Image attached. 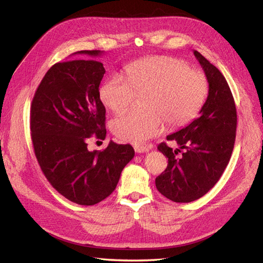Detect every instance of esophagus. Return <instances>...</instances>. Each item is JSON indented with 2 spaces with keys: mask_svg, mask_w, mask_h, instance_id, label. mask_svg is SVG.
<instances>
[{
  "mask_svg": "<svg viewBox=\"0 0 263 263\" xmlns=\"http://www.w3.org/2000/svg\"><path fill=\"white\" fill-rule=\"evenodd\" d=\"M134 149L136 153L138 154H142V153H147V151L149 150L148 147L146 146H142V145H137V146H134Z\"/></svg>",
  "mask_w": 263,
  "mask_h": 263,
  "instance_id": "esophagus-1",
  "label": "esophagus"
}]
</instances>
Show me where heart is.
I'll use <instances>...</instances> for the list:
<instances>
[{
	"label": "heart",
	"mask_w": 263,
	"mask_h": 263,
	"mask_svg": "<svg viewBox=\"0 0 263 263\" xmlns=\"http://www.w3.org/2000/svg\"><path fill=\"white\" fill-rule=\"evenodd\" d=\"M128 79L113 76L102 85L103 104L115 113L129 108L138 95H146L148 112H129L114 118L113 134L122 141L144 144L172 128L185 126L200 113L209 94V81L200 70L166 55L139 60L127 68Z\"/></svg>",
	"instance_id": "heart-1"
}]
</instances>
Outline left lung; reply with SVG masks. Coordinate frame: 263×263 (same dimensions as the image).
I'll return each instance as SVG.
<instances>
[{"mask_svg": "<svg viewBox=\"0 0 263 263\" xmlns=\"http://www.w3.org/2000/svg\"><path fill=\"white\" fill-rule=\"evenodd\" d=\"M194 54L208 78L209 97L200 116L166 137L177 142V150L165 142L158 146L168 158V166L156 178V186L177 203L195 201L216 184L232 157L236 138V105L226 79L200 52L195 50ZM181 148L185 151L177 158Z\"/></svg>", "mask_w": 263, "mask_h": 263, "instance_id": "1", "label": "left lung"}]
</instances>
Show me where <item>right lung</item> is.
<instances>
[{"label":"right lung","mask_w":263,"mask_h":263,"mask_svg":"<svg viewBox=\"0 0 263 263\" xmlns=\"http://www.w3.org/2000/svg\"><path fill=\"white\" fill-rule=\"evenodd\" d=\"M76 53L98 57L102 51ZM104 73L94 59L54 63L30 105V136L41 169L53 189L79 205L98 204L112 194L135 156L130 145L114 141L102 151L87 149V139L106 136L99 91Z\"/></svg>","instance_id":"1"}]
</instances>
